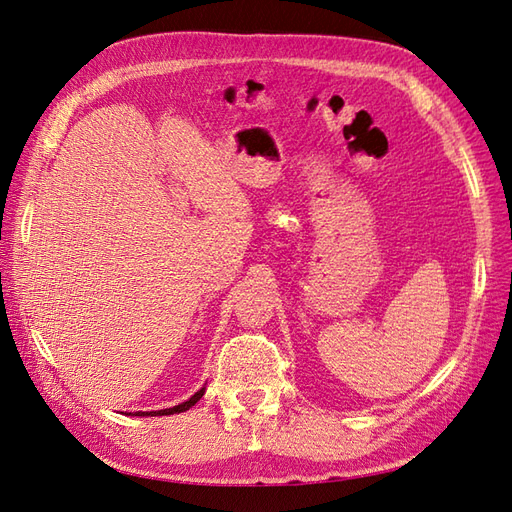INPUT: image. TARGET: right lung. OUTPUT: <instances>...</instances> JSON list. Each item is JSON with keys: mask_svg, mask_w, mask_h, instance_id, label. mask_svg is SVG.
<instances>
[{"mask_svg": "<svg viewBox=\"0 0 512 512\" xmlns=\"http://www.w3.org/2000/svg\"><path fill=\"white\" fill-rule=\"evenodd\" d=\"M203 395H205V386H200V391H196L188 401H183V404H179V406L166 408V410H156V412H134V416H166V414H179V412L190 410Z\"/></svg>", "mask_w": 512, "mask_h": 512, "instance_id": "1", "label": "right lung"}]
</instances>
